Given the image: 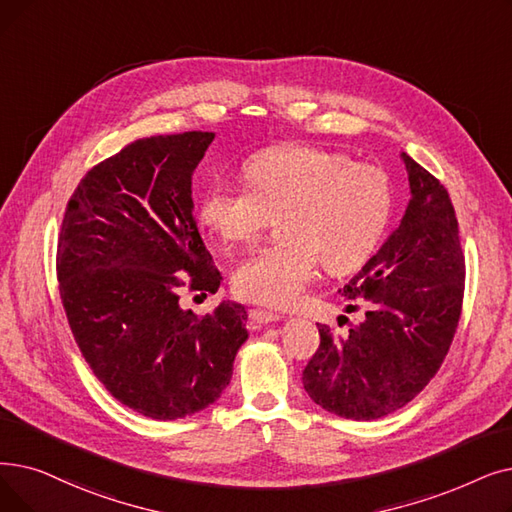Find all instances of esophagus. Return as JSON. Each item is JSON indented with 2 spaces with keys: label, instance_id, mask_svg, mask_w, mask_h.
Here are the masks:
<instances>
[{
  "label": "esophagus",
  "instance_id": "34e87169",
  "mask_svg": "<svg viewBox=\"0 0 512 512\" xmlns=\"http://www.w3.org/2000/svg\"><path fill=\"white\" fill-rule=\"evenodd\" d=\"M249 320H251L253 324L263 326V324L278 322L280 316H278V314H272V311H268V309H251V311H249Z\"/></svg>",
  "mask_w": 512,
  "mask_h": 512
}]
</instances>
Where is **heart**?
<instances>
[{
  "instance_id": "b5f03b06",
  "label": "heart",
  "mask_w": 512,
  "mask_h": 512,
  "mask_svg": "<svg viewBox=\"0 0 512 512\" xmlns=\"http://www.w3.org/2000/svg\"><path fill=\"white\" fill-rule=\"evenodd\" d=\"M249 188L213 182L201 196L203 224L226 244L251 242L280 219L282 242L249 255L234 272L236 293L253 303H295L318 263L351 274L381 247L393 211L389 177L343 154L286 144L244 167Z\"/></svg>"
}]
</instances>
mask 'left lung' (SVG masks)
I'll return each instance as SVG.
<instances>
[{
    "label": "left lung",
    "mask_w": 512,
    "mask_h": 512,
    "mask_svg": "<svg viewBox=\"0 0 512 512\" xmlns=\"http://www.w3.org/2000/svg\"><path fill=\"white\" fill-rule=\"evenodd\" d=\"M402 161L412 192L402 224L341 291L366 314L343 337L318 324L320 347L303 370L307 395L351 420L412 402L437 374L460 320L464 255L450 194L406 152Z\"/></svg>",
    "instance_id": "1"
}]
</instances>
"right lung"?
I'll use <instances>...</instances> for the list:
<instances>
[{
	"mask_svg": "<svg viewBox=\"0 0 512 512\" xmlns=\"http://www.w3.org/2000/svg\"><path fill=\"white\" fill-rule=\"evenodd\" d=\"M215 133L186 131L127 144L85 173L58 236L60 299L98 381L154 420L217 402L249 339L247 309L224 301L198 318L180 288L217 293L221 274L198 234L192 173Z\"/></svg>",
	"mask_w": 512,
	"mask_h": 512,
	"instance_id": "1",
	"label": "right lung"
}]
</instances>
